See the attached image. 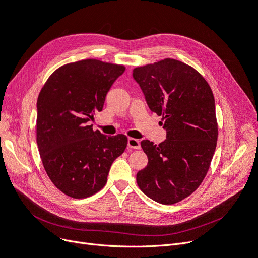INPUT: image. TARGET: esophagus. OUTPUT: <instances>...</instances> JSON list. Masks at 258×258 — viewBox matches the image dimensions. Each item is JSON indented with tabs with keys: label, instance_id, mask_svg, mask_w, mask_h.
<instances>
[{
	"label": "esophagus",
	"instance_id": "1",
	"mask_svg": "<svg viewBox=\"0 0 258 258\" xmlns=\"http://www.w3.org/2000/svg\"><path fill=\"white\" fill-rule=\"evenodd\" d=\"M127 147L132 149H139L140 148V143L138 139L135 138H128L127 139Z\"/></svg>",
	"mask_w": 258,
	"mask_h": 258
}]
</instances>
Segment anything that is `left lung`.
Returning a JSON list of instances; mask_svg holds the SVG:
<instances>
[{
  "label": "left lung",
  "instance_id": "obj_1",
  "mask_svg": "<svg viewBox=\"0 0 258 258\" xmlns=\"http://www.w3.org/2000/svg\"><path fill=\"white\" fill-rule=\"evenodd\" d=\"M133 77L166 130L160 145L141 141L148 165L137 172V184L156 203L176 204L201 185L210 167L218 140L212 90L192 66L174 59L136 68Z\"/></svg>",
  "mask_w": 258,
  "mask_h": 258
}]
</instances>
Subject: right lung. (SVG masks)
I'll use <instances>...</instances> for the list:
<instances>
[{"mask_svg": "<svg viewBox=\"0 0 258 258\" xmlns=\"http://www.w3.org/2000/svg\"><path fill=\"white\" fill-rule=\"evenodd\" d=\"M124 71L123 65L81 60L54 71L40 90L38 151L49 179L65 195L86 198L101 190L111 164L125 150V135L106 136L88 125Z\"/></svg>", "mask_w": 258, "mask_h": 258, "instance_id": "obj_1", "label": "right lung"}]
</instances>
